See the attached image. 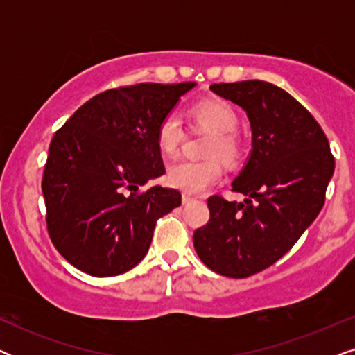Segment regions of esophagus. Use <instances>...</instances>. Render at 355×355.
Returning <instances> with one entry per match:
<instances>
[{
	"label": "esophagus",
	"instance_id": "34e87169",
	"mask_svg": "<svg viewBox=\"0 0 355 355\" xmlns=\"http://www.w3.org/2000/svg\"><path fill=\"white\" fill-rule=\"evenodd\" d=\"M193 200H196V198H193L192 196H189V193H182V203H184V205H187V203H191Z\"/></svg>",
	"mask_w": 355,
	"mask_h": 355
}]
</instances>
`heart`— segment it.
Listing matches in <instances>:
<instances>
[{"label":"heart","mask_w":355,"mask_h":355,"mask_svg":"<svg viewBox=\"0 0 355 355\" xmlns=\"http://www.w3.org/2000/svg\"><path fill=\"white\" fill-rule=\"evenodd\" d=\"M189 118L193 124L213 130L208 137L203 159H181L168 169V182L187 193H202L216 184L223 176L221 156L226 163H234L241 155V140L236 129L239 114L234 106L221 98H203L189 108ZM157 145L164 157H174L184 140V128L178 113L169 111L157 125Z\"/></svg>","instance_id":"1"}]
</instances>
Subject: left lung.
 <instances>
[{
    "instance_id": "8db88e82",
    "label": "left lung",
    "mask_w": 355,
    "mask_h": 355,
    "mask_svg": "<svg viewBox=\"0 0 355 355\" xmlns=\"http://www.w3.org/2000/svg\"><path fill=\"white\" fill-rule=\"evenodd\" d=\"M210 89L245 110L252 153L232 182L247 198H208L210 220L193 232V247L215 273L247 278L278 261L318 216L334 158L320 124L286 90L265 80Z\"/></svg>"
}]
</instances>
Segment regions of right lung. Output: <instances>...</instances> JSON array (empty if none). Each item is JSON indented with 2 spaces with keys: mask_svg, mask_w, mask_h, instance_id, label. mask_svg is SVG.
Listing matches in <instances>:
<instances>
[{
  "mask_svg": "<svg viewBox=\"0 0 355 355\" xmlns=\"http://www.w3.org/2000/svg\"><path fill=\"white\" fill-rule=\"evenodd\" d=\"M196 82L124 85L85 101L53 135L42 192L46 230L77 270L116 276L148 252L159 218L181 205L176 189L142 191L164 174L157 125Z\"/></svg>",
  "mask_w": 355,
  "mask_h": 355,
  "instance_id": "add662e5",
  "label": "right lung"
}]
</instances>
